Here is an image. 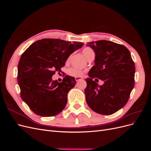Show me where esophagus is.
<instances>
[{
  "mask_svg": "<svg viewBox=\"0 0 151 151\" xmlns=\"http://www.w3.org/2000/svg\"><path fill=\"white\" fill-rule=\"evenodd\" d=\"M75 79H76V81H80V80L83 79V77H76Z\"/></svg>",
  "mask_w": 151,
  "mask_h": 151,
  "instance_id": "esophagus-1",
  "label": "esophagus"
}]
</instances>
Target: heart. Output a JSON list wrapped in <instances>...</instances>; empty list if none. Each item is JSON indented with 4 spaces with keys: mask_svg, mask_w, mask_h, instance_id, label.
<instances>
[{
    "mask_svg": "<svg viewBox=\"0 0 151 151\" xmlns=\"http://www.w3.org/2000/svg\"><path fill=\"white\" fill-rule=\"evenodd\" d=\"M82 52H83V55L86 58L87 60H89L91 57L94 56V55H95L94 52L93 51V49H91L89 47L84 48ZM68 74L72 76L81 77V76H83V75L84 74V72L81 70L77 69V68H71L69 70H68Z\"/></svg>",
    "mask_w": 151,
    "mask_h": 151,
    "instance_id": "heart-1",
    "label": "heart"
}]
</instances>
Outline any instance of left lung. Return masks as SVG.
<instances>
[{"instance_id":"1","label":"left lung","mask_w":151,"mask_h":151,"mask_svg":"<svg viewBox=\"0 0 151 151\" xmlns=\"http://www.w3.org/2000/svg\"><path fill=\"white\" fill-rule=\"evenodd\" d=\"M95 53V65L86 79V101L89 107L101 115L115 113L125 106L135 84V63L125 46L110 41L88 43ZM104 81L99 86L93 81Z\"/></svg>"}]
</instances>
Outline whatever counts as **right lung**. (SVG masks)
Masks as SVG:
<instances>
[{
	"label": "right lung",
	"instance_id": "obj_1",
	"mask_svg": "<svg viewBox=\"0 0 151 151\" xmlns=\"http://www.w3.org/2000/svg\"><path fill=\"white\" fill-rule=\"evenodd\" d=\"M83 45L46 38L34 42L22 54L17 66L21 98L37 115L55 116L65 108L68 91L76 84L75 78L66 76L58 83L52 77L61 71L70 54Z\"/></svg>",
	"mask_w": 151,
	"mask_h": 151
}]
</instances>
